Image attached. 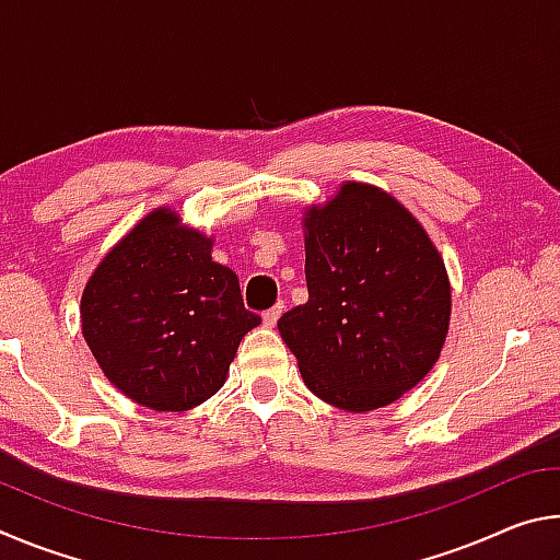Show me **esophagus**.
<instances>
[{
	"instance_id": "1",
	"label": "esophagus",
	"mask_w": 560,
	"mask_h": 560,
	"mask_svg": "<svg viewBox=\"0 0 560 560\" xmlns=\"http://www.w3.org/2000/svg\"><path fill=\"white\" fill-rule=\"evenodd\" d=\"M281 311H283V303L279 301L277 303V306H273V308H269V311H264V326H277V320H279V316H281Z\"/></svg>"
}]
</instances>
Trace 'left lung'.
<instances>
[{
	"instance_id": "obj_1",
	"label": "left lung",
	"mask_w": 560,
	"mask_h": 560,
	"mask_svg": "<svg viewBox=\"0 0 560 560\" xmlns=\"http://www.w3.org/2000/svg\"><path fill=\"white\" fill-rule=\"evenodd\" d=\"M308 301L279 318L308 390L348 412L395 402L438 363L452 291L422 224L383 189L346 183L303 217Z\"/></svg>"
}]
</instances>
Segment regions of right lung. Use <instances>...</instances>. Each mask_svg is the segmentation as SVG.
<instances>
[{
	"instance_id": "add662e5",
	"label": "right lung",
	"mask_w": 560,
	"mask_h": 560,
	"mask_svg": "<svg viewBox=\"0 0 560 560\" xmlns=\"http://www.w3.org/2000/svg\"><path fill=\"white\" fill-rule=\"evenodd\" d=\"M259 324L244 308L236 273L212 261L210 236L179 224L167 207L113 246L81 296V330L101 371L158 412L210 400Z\"/></svg>"
}]
</instances>
